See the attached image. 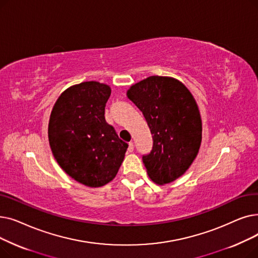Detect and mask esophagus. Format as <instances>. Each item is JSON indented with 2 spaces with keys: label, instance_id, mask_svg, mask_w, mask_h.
<instances>
[{
  "label": "esophagus",
  "instance_id": "34e87169",
  "mask_svg": "<svg viewBox=\"0 0 258 258\" xmlns=\"http://www.w3.org/2000/svg\"><path fill=\"white\" fill-rule=\"evenodd\" d=\"M133 149H134V145H133L132 142H130V143H129V147H128V151H129V152H132Z\"/></svg>",
  "mask_w": 258,
  "mask_h": 258
}]
</instances>
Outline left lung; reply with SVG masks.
Wrapping results in <instances>:
<instances>
[{
  "mask_svg": "<svg viewBox=\"0 0 258 258\" xmlns=\"http://www.w3.org/2000/svg\"><path fill=\"white\" fill-rule=\"evenodd\" d=\"M127 96L153 136L151 152L143 155L147 173L158 185L175 180L191 166L202 143V118L193 95L173 78L153 76L131 86Z\"/></svg>",
  "mask_w": 258,
  "mask_h": 258,
  "instance_id": "left-lung-1",
  "label": "left lung"
}]
</instances>
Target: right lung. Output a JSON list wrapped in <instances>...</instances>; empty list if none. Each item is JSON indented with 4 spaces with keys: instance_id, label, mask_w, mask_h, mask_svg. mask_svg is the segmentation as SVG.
I'll list each match as a JSON object with an SVG mask.
<instances>
[{
    "instance_id": "add662e5",
    "label": "right lung",
    "mask_w": 258,
    "mask_h": 258,
    "mask_svg": "<svg viewBox=\"0 0 258 258\" xmlns=\"http://www.w3.org/2000/svg\"><path fill=\"white\" fill-rule=\"evenodd\" d=\"M110 94L108 85L94 81L71 86L58 96L49 119L48 139L57 164L92 188L115 177L128 148L105 119Z\"/></svg>"
}]
</instances>
